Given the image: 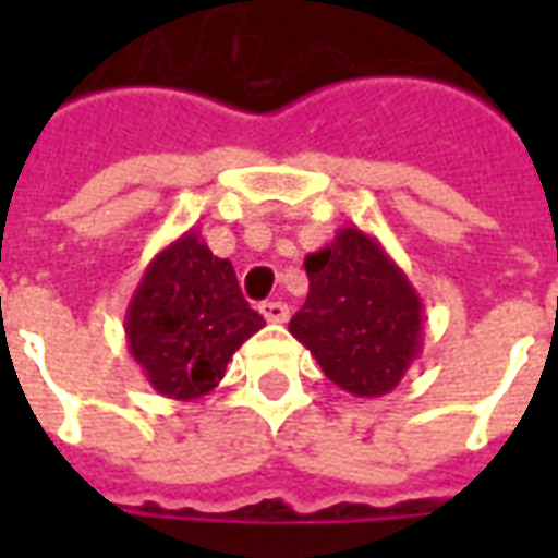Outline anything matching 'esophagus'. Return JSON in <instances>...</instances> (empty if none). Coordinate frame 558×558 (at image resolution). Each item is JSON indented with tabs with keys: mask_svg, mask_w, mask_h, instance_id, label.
I'll return each mask as SVG.
<instances>
[{
	"mask_svg": "<svg viewBox=\"0 0 558 558\" xmlns=\"http://www.w3.org/2000/svg\"><path fill=\"white\" fill-rule=\"evenodd\" d=\"M259 311L266 316V323H287L290 319V307L283 302H266Z\"/></svg>",
	"mask_w": 558,
	"mask_h": 558,
	"instance_id": "1",
	"label": "esophagus"
}]
</instances>
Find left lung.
I'll return each mask as SVG.
<instances>
[{"mask_svg":"<svg viewBox=\"0 0 558 558\" xmlns=\"http://www.w3.org/2000/svg\"><path fill=\"white\" fill-rule=\"evenodd\" d=\"M311 290L290 319L323 374L355 398L395 391L421 355L424 304L371 232L343 227L335 242L304 256Z\"/></svg>","mask_w":558,"mask_h":558,"instance_id":"left-lung-1","label":"left lung"}]
</instances>
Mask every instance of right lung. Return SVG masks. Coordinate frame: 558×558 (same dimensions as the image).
<instances>
[{"instance_id": "add662e5", "label": "right lung", "mask_w": 558, "mask_h": 558, "mask_svg": "<svg viewBox=\"0 0 558 558\" xmlns=\"http://www.w3.org/2000/svg\"><path fill=\"white\" fill-rule=\"evenodd\" d=\"M266 326L244 302L230 259L187 230L143 271L128 302L125 338L148 386L196 400L218 386L232 352Z\"/></svg>"}]
</instances>
